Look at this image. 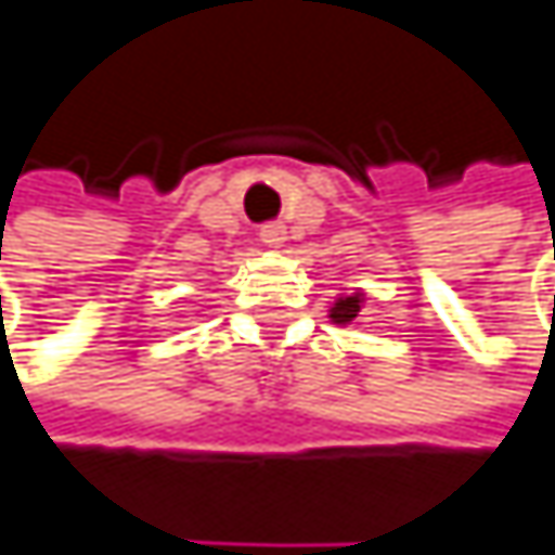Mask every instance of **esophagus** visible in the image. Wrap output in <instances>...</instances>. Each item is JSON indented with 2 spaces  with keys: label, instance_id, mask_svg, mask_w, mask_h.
<instances>
[{
  "label": "esophagus",
  "instance_id": "1",
  "mask_svg": "<svg viewBox=\"0 0 555 555\" xmlns=\"http://www.w3.org/2000/svg\"><path fill=\"white\" fill-rule=\"evenodd\" d=\"M259 240H262L266 246H280V243L286 240V227H280V223H266V227L259 230Z\"/></svg>",
  "mask_w": 555,
  "mask_h": 555
}]
</instances>
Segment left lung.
I'll return each instance as SVG.
<instances>
[{
	"instance_id": "1",
	"label": "left lung",
	"mask_w": 555,
	"mask_h": 555,
	"mask_svg": "<svg viewBox=\"0 0 555 555\" xmlns=\"http://www.w3.org/2000/svg\"><path fill=\"white\" fill-rule=\"evenodd\" d=\"M359 296H345V299H338L335 302V309H332V319L335 322H351L354 315H359Z\"/></svg>"
}]
</instances>
